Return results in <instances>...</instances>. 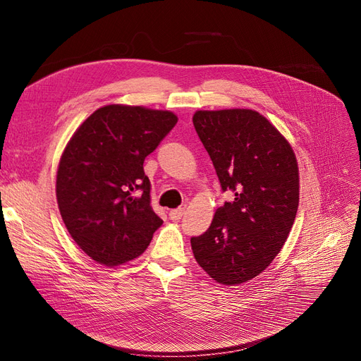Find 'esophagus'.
<instances>
[{
  "mask_svg": "<svg viewBox=\"0 0 361 361\" xmlns=\"http://www.w3.org/2000/svg\"><path fill=\"white\" fill-rule=\"evenodd\" d=\"M184 214H185L184 207H178V209H173V211L169 212V218L173 219V221H178V219H181L184 216Z\"/></svg>",
  "mask_w": 361,
  "mask_h": 361,
  "instance_id": "esophagus-1",
  "label": "esophagus"
}]
</instances>
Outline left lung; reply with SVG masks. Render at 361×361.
I'll list each match as a JSON object with an SVG mask.
<instances>
[{
  "label": "left lung",
  "instance_id": "left-lung-1",
  "mask_svg": "<svg viewBox=\"0 0 361 361\" xmlns=\"http://www.w3.org/2000/svg\"><path fill=\"white\" fill-rule=\"evenodd\" d=\"M193 124L224 192L207 231L192 237L199 267L224 286L267 269L286 244L298 209L295 154L276 127L253 109L196 111Z\"/></svg>",
  "mask_w": 361,
  "mask_h": 361
}]
</instances>
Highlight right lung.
<instances>
[{"instance_id": "obj_1", "label": "right lung", "mask_w": 361, "mask_h": 361, "mask_svg": "<svg viewBox=\"0 0 361 361\" xmlns=\"http://www.w3.org/2000/svg\"><path fill=\"white\" fill-rule=\"evenodd\" d=\"M177 121L171 111L112 104L94 111L67 143L56 202L71 238L94 262L117 267L139 257L162 225L143 162Z\"/></svg>"}]
</instances>
